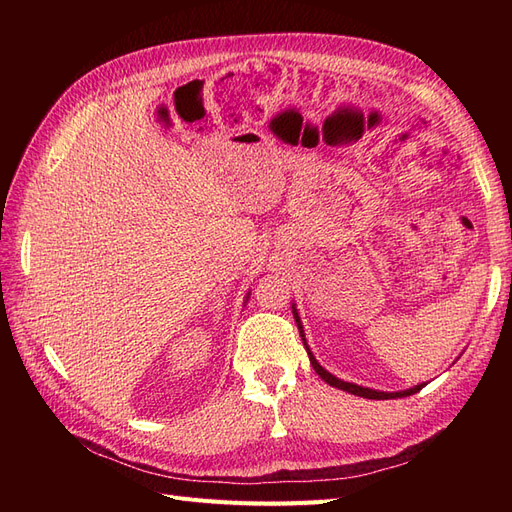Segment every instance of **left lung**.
Here are the masks:
<instances>
[{
  "mask_svg": "<svg viewBox=\"0 0 512 512\" xmlns=\"http://www.w3.org/2000/svg\"><path fill=\"white\" fill-rule=\"evenodd\" d=\"M292 316H294V320H297V327H299V333H301V339H303V346H305V350H307V354H309V363H312V367H314L316 374H318V376H320L324 382H327V384L335 386V389H342V391H346V393H350V395H356V397H365V399H397V397H408V395H414V393L421 391L423 386L427 384V382H421V384H416V386H412V389H406V391L386 393V391L367 389V386L354 384V382L339 380L337 376L329 374V371L324 369V367H322V365L316 361V356L312 354V350H309V346H307V342H305V333H303V322H301V318H299V312H297V307H294V303H292Z\"/></svg>",
  "mask_w": 512,
  "mask_h": 512,
  "instance_id": "1",
  "label": "left lung"
}]
</instances>
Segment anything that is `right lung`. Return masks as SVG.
Instances as JSON below:
<instances>
[{
    "mask_svg": "<svg viewBox=\"0 0 512 512\" xmlns=\"http://www.w3.org/2000/svg\"><path fill=\"white\" fill-rule=\"evenodd\" d=\"M245 299H250V294H247V297H245Z\"/></svg>",
    "mask_w": 512,
    "mask_h": 512,
    "instance_id": "add662e5",
    "label": "right lung"
}]
</instances>
